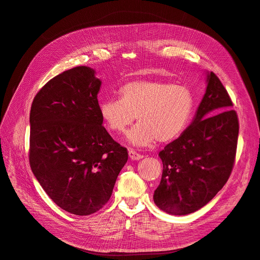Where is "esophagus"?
<instances>
[{
	"label": "esophagus",
	"instance_id": "1",
	"mask_svg": "<svg viewBox=\"0 0 260 260\" xmlns=\"http://www.w3.org/2000/svg\"><path fill=\"white\" fill-rule=\"evenodd\" d=\"M128 155H129V159H131V160H140V159L144 158L143 154L137 153L134 149H131V150L128 151Z\"/></svg>",
	"mask_w": 260,
	"mask_h": 260
}]
</instances>
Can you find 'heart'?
I'll return each instance as SVG.
<instances>
[{"instance_id":"obj_1","label":"heart","mask_w":260,"mask_h":260,"mask_svg":"<svg viewBox=\"0 0 260 260\" xmlns=\"http://www.w3.org/2000/svg\"><path fill=\"white\" fill-rule=\"evenodd\" d=\"M192 108L194 98L186 86L144 79L124 85L120 99L103 101L100 114L117 135L126 134L137 116L138 124L129 132L128 142L147 147L155 140L167 143L179 137L189 122Z\"/></svg>"}]
</instances>
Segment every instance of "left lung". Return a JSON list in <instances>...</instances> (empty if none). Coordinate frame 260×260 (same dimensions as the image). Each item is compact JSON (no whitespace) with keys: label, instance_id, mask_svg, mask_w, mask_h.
I'll return each instance as SVG.
<instances>
[{"label":"left lung","instance_id":"8db88e82","mask_svg":"<svg viewBox=\"0 0 260 260\" xmlns=\"http://www.w3.org/2000/svg\"><path fill=\"white\" fill-rule=\"evenodd\" d=\"M207 88L194 120L180 137L159 152L163 171L153 202L173 216L208 204L232 172L239 120L220 79L207 72Z\"/></svg>","mask_w":260,"mask_h":260}]
</instances>
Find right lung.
Wrapping results in <instances>:
<instances>
[{
  "label": "right lung",
  "instance_id": "obj_1",
  "mask_svg": "<svg viewBox=\"0 0 260 260\" xmlns=\"http://www.w3.org/2000/svg\"><path fill=\"white\" fill-rule=\"evenodd\" d=\"M94 74L77 66L49 80L36 94L29 118L32 173L60 208L77 216L108 203L128 159L102 126L101 80Z\"/></svg>",
  "mask_w": 260,
  "mask_h": 260
}]
</instances>
